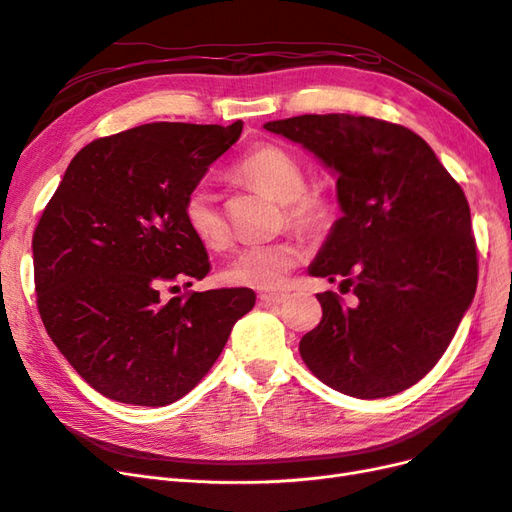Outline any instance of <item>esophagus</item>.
Segmentation results:
<instances>
[{
  "instance_id": "obj_1",
  "label": "esophagus",
  "mask_w": 512,
  "mask_h": 512,
  "mask_svg": "<svg viewBox=\"0 0 512 512\" xmlns=\"http://www.w3.org/2000/svg\"><path fill=\"white\" fill-rule=\"evenodd\" d=\"M258 299H260V303H265V305H280L288 297L282 292H262V294H258Z\"/></svg>"
}]
</instances>
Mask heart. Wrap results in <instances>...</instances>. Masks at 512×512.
I'll return each instance as SVG.
<instances>
[{
  "mask_svg": "<svg viewBox=\"0 0 512 512\" xmlns=\"http://www.w3.org/2000/svg\"><path fill=\"white\" fill-rule=\"evenodd\" d=\"M235 177L280 200L284 222L303 232L320 235L333 224L335 205L329 192L320 185H307L301 160L282 145L262 143L247 151L235 166ZM183 222L198 243L209 250H222L230 230L220 205V196L207 183H198L185 196ZM303 247L290 237L269 243L245 245L220 271L228 286L252 290L282 288L288 273L299 265Z\"/></svg>",
  "mask_w": 512,
  "mask_h": 512,
  "instance_id": "1",
  "label": "heart"
}]
</instances>
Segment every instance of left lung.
Returning a JSON list of instances; mask_svg holds the SVG:
<instances>
[{
    "mask_svg": "<svg viewBox=\"0 0 512 512\" xmlns=\"http://www.w3.org/2000/svg\"><path fill=\"white\" fill-rule=\"evenodd\" d=\"M265 128L337 175L342 207L309 275L356 294H316L322 320L299 352L331 389L378 399L410 389L451 344L478 280L466 194L412 130L374 117L301 115Z\"/></svg>",
    "mask_w": 512,
    "mask_h": 512,
    "instance_id": "left-lung-1",
    "label": "left lung"
}]
</instances>
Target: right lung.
<instances>
[{
  "label": "right lung",
  "instance_id": "right-lung-1",
  "mask_svg": "<svg viewBox=\"0 0 512 512\" xmlns=\"http://www.w3.org/2000/svg\"><path fill=\"white\" fill-rule=\"evenodd\" d=\"M241 130L243 121H158L98 138L72 158L42 211L32 241L38 312L59 352L104 397L173 404L254 307L250 288L160 299V286H192L209 273L183 203Z\"/></svg>",
  "mask_w": 512,
  "mask_h": 512
}]
</instances>
